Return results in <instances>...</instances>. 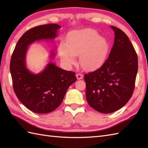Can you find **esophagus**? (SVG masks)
I'll use <instances>...</instances> for the list:
<instances>
[{"instance_id": "1", "label": "esophagus", "mask_w": 148, "mask_h": 148, "mask_svg": "<svg viewBox=\"0 0 148 148\" xmlns=\"http://www.w3.org/2000/svg\"><path fill=\"white\" fill-rule=\"evenodd\" d=\"M76 77L77 79H81L83 78V74L77 73V74H76Z\"/></svg>"}]
</instances>
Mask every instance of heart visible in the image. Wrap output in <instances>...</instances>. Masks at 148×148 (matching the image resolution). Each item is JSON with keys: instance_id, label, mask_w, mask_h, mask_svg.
Segmentation results:
<instances>
[{"instance_id": "heart-1", "label": "heart", "mask_w": 148, "mask_h": 148, "mask_svg": "<svg viewBox=\"0 0 148 148\" xmlns=\"http://www.w3.org/2000/svg\"><path fill=\"white\" fill-rule=\"evenodd\" d=\"M109 45L104 37L100 36L95 30L86 29L69 32L67 43L60 42L58 55L67 66L74 65L76 56L79 55V63L86 70L100 67L106 59Z\"/></svg>"}]
</instances>
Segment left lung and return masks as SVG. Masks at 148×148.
<instances>
[{
	"instance_id": "8db88e82",
	"label": "left lung",
	"mask_w": 148,
	"mask_h": 148,
	"mask_svg": "<svg viewBox=\"0 0 148 148\" xmlns=\"http://www.w3.org/2000/svg\"><path fill=\"white\" fill-rule=\"evenodd\" d=\"M114 42L108 58L97 70L85 74L88 104L102 113H111L123 107L135 88L138 71L137 55L128 36L116 27Z\"/></svg>"
}]
</instances>
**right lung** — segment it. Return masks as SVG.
Instances as JSON below:
<instances>
[{
    "instance_id": "1",
    "label": "right lung",
    "mask_w": 148,
    "mask_h": 148,
    "mask_svg": "<svg viewBox=\"0 0 148 148\" xmlns=\"http://www.w3.org/2000/svg\"><path fill=\"white\" fill-rule=\"evenodd\" d=\"M60 26L47 24L27 30L15 46L10 72L16 95L23 104L36 113L46 114L61 104L68 88L76 81L74 72L65 71L49 62L42 72L32 74L26 67L28 46L36 40H53ZM54 54L52 53V58Z\"/></svg>"
}]
</instances>
